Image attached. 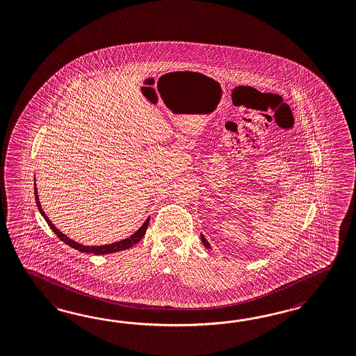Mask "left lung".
Segmentation results:
<instances>
[{"mask_svg": "<svg viewBox=\"0 0 356 356\" xmlns=\"http://www.w3.org/2000/svg\"><path fill=\"white\" fill-rule=\"evenodd\" d=\"M201 241H202V243L205 245V248H210V245H209V242H207V238L204 237V234H201Z\"/></svg>", "mask_w": 356, "mask_h": 356, "instance_id": "8db88e82", "label": "left lung"}]
</instances>
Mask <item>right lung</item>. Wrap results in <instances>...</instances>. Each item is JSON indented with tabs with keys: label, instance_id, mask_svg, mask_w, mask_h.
<instances>
[{
	"label": "right lung",
	"instance_id": "add662e5",
	"mask_svg": "<svg viewBox=\"0 0 356 356\" xmlns=\"http://www.w3.org/2000/svg\"><path fill=\"white\" fill-rule=\"evenodd\" d=\"M34 196H35V202H37L38 210L41 211L42 216L44 218V220L50 225L51 229L55 232V234L58 236V238L63 241V242H65L70 248H75L78 251H82V252L95 254V255H105V254H113V252H118V251H123V250H127V248H132L133 245L138 243L142 240V237L145 236L146 229H147V225H149V218H147L146 222L142 224L141 228L136 232V233H133L129 238L119 241V242H115V243H110V245H104V246H84V245H81V243H78L75 241L70 240L63 232L58 231V228L51 223L50 219L47 218V215L44 214V211L42 210L41 202H40V197H38V192H37L35 187H34Z\"/></svg>",
	"mask_w": 356,
	"mask_h": 356
}]
</instances>
